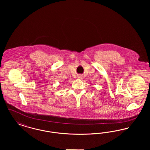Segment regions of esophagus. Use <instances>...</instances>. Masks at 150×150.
<instances>
[{
	"label": "esophagus",
	"mask_w": 150,
	"mask_h": 150,
	"mask_svg": "<svg viewBox=\"0 0 150 150\" xmlns=\"http://www.w3.org/2000/svg\"><path fill=\"white\" fill-rule=\"evenodd\" d=\"M78 78L79 79H82V76H81V75H78Z\"/></svg>",
	"instance_id": "esophagus-1"
}]
</instances>
